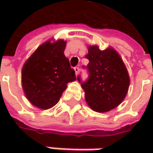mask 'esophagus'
Returning <instances> with one entry per match:
<instances>
[{
  "mask_svg": "<svg viewBox=\"0 0 153 153\" xmlns=\"http://www.w3.org/2000/svg\"><path fill=\"white\" fill-rule=\"evenodd\" d=\"M74 70H75V74H76V76H77L78 73H79V67H75L74 68Z\"/></svg>",
  "mask_w": 153,
  "mask_h": 153,
  "instance_id": "esophagus-1",
  "label": "esophagus"
}]
</instances>
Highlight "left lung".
Segmentation results:
<instances>
[{"instance_id": "8db88e82", "label": "left lung", "mask_w": 153, "mask_h": 153, "mask_svg": "<svg viewBox=\"0 0 153 153\" xmlns=\"http://www.w3.org/2000/svg\"><path fill=\"white\" fill-rule=\"evenodd\" d=\"M88 81L82 82L88 106L97 112H106L118 106L127 95L129 75L118 53L109 47L105 50L88 46ZM77 79L81 82L80 76Z\"/></svg>"}]
</instances>
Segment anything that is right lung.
<instances>
[{
	"mask_svg": "<svg viewBox=\"0 0 153 153\" xmlns=\"http://www.w3.org/2000/svg\"><path fill=\"white\" fill-rule=\"evenodd\" d=\"M50 39L40 45L24 64L21 82L27 100L37 108L48 110L59 102L75 71L65 56L66 42Z\"/></svg>",
	"mask_w": 153,
	"mask_h": 153,
	"instance_id": "obj_1",
	"label": "right lung"
}]
</instances>
